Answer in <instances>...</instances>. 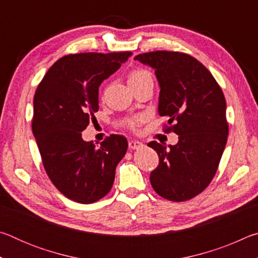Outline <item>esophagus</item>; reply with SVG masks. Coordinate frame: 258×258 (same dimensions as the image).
Masks as SVG:
<instances>
[{"mask_svg":"<svg viewBox=\"0 0 258 258\" xmlns=\"http://www.w3.org/2000/svg\"><path fill=\"white\" fill-rule=\"evenodd\" d=\"M128 147H130V149H132V150H138V149H141V148L143 147V143L140 141H137V140H131V141L128 142Z\"/></svg>","mask_w":258,"mask_h":258,"instance_id":"obj_1","label":"esophagus"}]
</instances>
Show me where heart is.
Segmentation results:
<instances>
[{
	"label": "heart",
	"mask_w": 258,
	"mask_h": 258,
	"mask_svg": "<svg viewBox=\"0 0 258 258\" xmlns=\"http://www.w3.org/2000/svg\"><path fill=\"white\" fill-rule=\"evenodd\" d=\"M148 80H152V77H151V74L149 72L145 71V69H134V71L130 73V75L127 77L128 85L137 84V83L148 81ZM141 120H142V117H139V118L130 120L128 124H130V126L134 127V126H137Z\"/></svg>",
	"instance_id": "obj_1"
}]
</instances>
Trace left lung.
<instances>
[{
  "mask_svg": "<svg viewBox=\"0 0 258 258\" xmlns=\"http://www.w3.org/2000/svg\"><path fill=\"white\" fill-rule=\"evenodd\" d=\"M134 59L155 71L158 112L168 118V132L178 135L175 146L148 143L159 156L151 185L165 199L189 200L208 186L223 155L229 134L224 94L208 69L189 54L155 51Z\"/></svg>",
  "mask_w": 258,
  "mask_h": 258,
  "instance_id": "8db88e82",
  "label": "left lung"
}]
</instances>
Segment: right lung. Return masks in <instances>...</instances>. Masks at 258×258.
<instances>
[{"label":"right lung","mask_w":258,"mask_h":258,"mask_svg":"<svg viewBox=\"0 0 258 258\" xmlns=\"http://www.w3.org/2000/svg\"><path fill=\"white\" fill-rule=\"evenodd\" d=\"M132 52L68 54L45 74L34 95L32 130L47 176L74 202L91 204L113 184L127 140L111 135L97 147L82 138L99 110V86Z\"/></svg>","instance_id":"right-lung-1"}]
</instances>
